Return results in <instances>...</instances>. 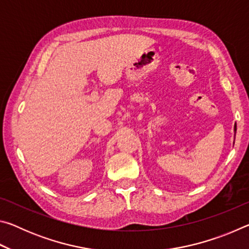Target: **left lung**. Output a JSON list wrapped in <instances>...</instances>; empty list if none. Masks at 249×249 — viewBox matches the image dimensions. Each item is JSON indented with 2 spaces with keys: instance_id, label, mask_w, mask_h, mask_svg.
I'll use <instances>...</instances> for the list:
<instances>
[{
  "instance_id": "8db88e82",
  "label": "left lung",
  "mask_w": 249,
  "mask_h": 249,
  "mask_svg": "<svg viewBox=\"0 0 249 249\" xmlns=\"http://www.w3.org/2000/svg\"><path fill=\"white\" fill-rule=\"evenodd\" d=\"M235 132H236V125H235Z\"/></svg>"
}]
</instances>
